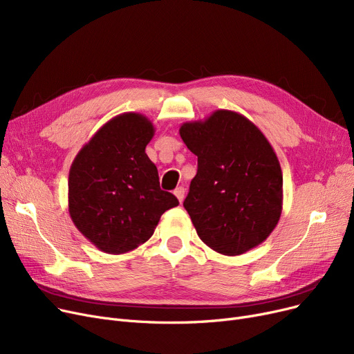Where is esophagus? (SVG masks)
Listing matches in <instances>:
<instances>
[{
    "label": "esophagus",
    "mask_w": 354,
    "mask_h": 354,
    "mask_svg": "<svg viewBox=\"0 0 354 354\" xmlns=\"http://www.w3.org/2000/svg\"><path fill=\"white\" fill-rule=\"evenodd\" d=\"M174 194H175V196L178 198V201H179V202H182V201H183V198H185V189H183L182 187L176 188V189L174 191Z\"/></svg>",
    "instance_id": "1"
}]
</instances>
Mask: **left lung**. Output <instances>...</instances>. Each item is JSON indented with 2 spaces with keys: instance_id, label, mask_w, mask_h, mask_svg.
<instances>
[{
  "instance_id": "left-lung-1",
  "label": "left lung",
  "mask_w": 354,
  "mask_h": 354,
  "mask_svg": "<svg viewBox=\"0 0 354 354\" xmlns=\"http://www.w3.org/2000/svg\"><path fill=\"white\" fill-rule=\"evenodd\" d=\"M179 135L198 156L183 207L202 243L230 257L264 243L281 216L283 172L261 130L236 111L215 110L183 123Z\"/></svg>"
}]
</instances>
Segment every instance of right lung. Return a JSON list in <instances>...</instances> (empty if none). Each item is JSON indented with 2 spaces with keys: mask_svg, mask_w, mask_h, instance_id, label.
<instances>
[{
  "mask_svg": "<svg viewBox=\"0 0 354 354\" xmlns=\"http://www.w3.org/2000/svg\"><path fill=\"white\" fill-rule=\"evenodd\" d=\"M155 135L140 113L104 123L74 158L68 174L73 224L100 251L124 254L145 244L162 214L179 202L162 191L145 149Z\"/></svg>",
  "mask_w": 354,
  "mask_h": 354,
  "instance_id": "add662e5",
  "label": "right lung"
}]
</instances>
